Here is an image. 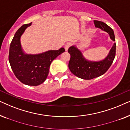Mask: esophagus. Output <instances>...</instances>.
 <instances>
[{"instance_id": "esophagus-1", "label": "esophagus", "mask_w": 130, "mask_h": 130, "mask_svg": "<svg viewBox=\"0 0 130 130\" xmlns=\"http://www.w3.org/2000/svg\"><path fill=\"white\" fill-rule=\"evenodd\" d=\"M70 45H71V43H70V42H67V43L66 44V45H65V46H64L65 50H66V51L68 50L69 48L70 47Z\"/></svg>"}]
</instances>
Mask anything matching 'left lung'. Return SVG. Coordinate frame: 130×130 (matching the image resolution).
Here are the masks:
<instances>
[{"label":"left lung","mask_w":130,"mask_h":130,"mask_svg":"<svg viewBox=\"0 0 130 130\" xmlns=\"http://www.w3.org/2000/svg\"><path fill=\"white\" fill-rule=\"evenodd\" d=\"M94 24L96 28L107 32L110 39L115 41L113 29L108 25L98 21H94ZM115 51L116 44L115 43L105 58L99 61H91L85 57L80 50L76 45H72L68 50L70 54L69 68L74 75L80 79L90 80L98 77L104 74L111 66L115 57Z\"/></svg>","instance_id":"obj_1"}]
</instances>
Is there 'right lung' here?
I'll return each instance as SVG.
<instances>
[{
  "label": "right lung",
  "instance_id": "right-lung-1",
  "mask_svg": "<svg viewBox=\"0 0 130 130\" xmlns=\"http://www.w3.org/2000/svg\"><path fill=\"white\" fill-rule=\"evenodd\" d=\"M30 24L22 25L17 31L10 45L9 61L18 79L28 86H38L47 79L51 62L64 52L63 47L39 54H27L23 50L21 38Z\"/></svg>",
  "mask_w": 130,
  "mask_h": 130
}]
</instances>
